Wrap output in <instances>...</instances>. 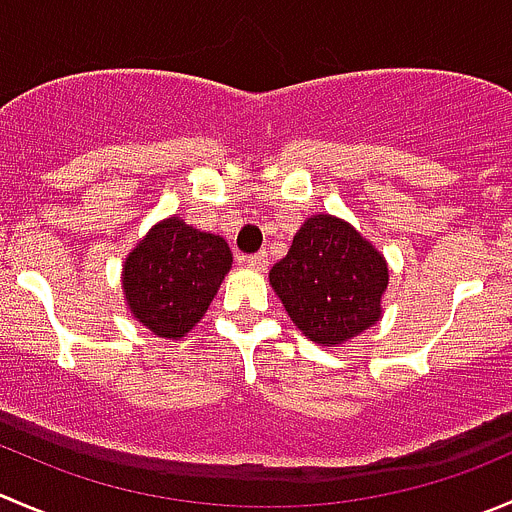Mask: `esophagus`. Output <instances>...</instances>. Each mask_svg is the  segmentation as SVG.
Wrapping results in <instances>:
<instances>
[{
  "label": "esophagus",
  "mask_w": 512,
  "mask_h": 512,
  "mask_svg": "<svg viewBox=\"0 0 512 512\" xmlns=\"http://www.w3.org/2000/svg\"><path fill=\"white\" fill-rule=\"evenodd\" d=\"M242 265L250 267V270L265 272L267 270V255H265V252H255V255H247V257H242Z\"/></svg>",
  "instance_id": "34e87169"
}]
</instances>
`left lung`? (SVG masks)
Instances as JSON below:
<instances>
[{
	"label": "left lung",
	"mask_w": 512,
	"mask_h": 512,
	"mask_svg": "<svg viewBox=\"0 0 512 512\" xmlns=\"http://www.w3.org/2000/svg\"><path fill=\"white\" fill-rule=\"evenodd\" d=\"M388 260L350 222L312 215L270 270V285L307 340L345 345L382 317Z\"/></svg>",
	"instance_id": "obj_1"
}]
</instances>
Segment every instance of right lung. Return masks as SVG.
Here are the masks:
<instances>
[{"mask_svg": "<svg viewBox=\"0 0 512 512\" xmlns=\"http://www.w3.org/2000/svg\"><path fill=\"white\" fill-rule=\"evenodd\" d=\"M230 267L225 237L165 217L124 257V302L152 335L180 340L205 317Z\"/></svg>", "mask_w": 512, "mask_h": 512, "instance_id": "right-lung-1", "label": "right lung"}]
</instances>
